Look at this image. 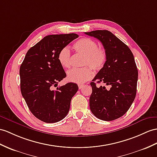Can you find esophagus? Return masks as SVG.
<instances>
[{"instance_id": "esophagus-1", "label": "esophagus", "mask_w": 157, "mask_h": 157, "mask_svg": "<svg viewBox=\"0 0 157 157\" xmlns=\"http://www.w3.org/2000/svg\"><path fill=\"white\" fill-rule=\"evenodd\" d=\"M83 87H84L83 85H78V89H82Z\"/></svg>"}]
</instances>
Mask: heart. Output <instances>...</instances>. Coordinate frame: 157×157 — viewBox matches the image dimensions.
Segmentation results:
<instances>
[{
    "label": "heart",
    "instance_id": "1",
    "mask_svg": "<svg viewBox=\"0 0 157 157\" xmlns=\"http://www.w3.org/2000/svg\"><path fill=\"white\" fill-rule=\"evenodd\" d=\"M73 47L76 52L85 55L82 64L90 66L94 71H100L105 66L107 54L106 50L99 47L98 43L90 38H82L74 44ZM58 60L63 68H68L71 65V51L68 47H64L58 53ZM89 67L81 68H72L67 72L68 81L82 84L93 76V71Z\"/></svg>",
    "mask_w": 157,
    "mask_h": 157
}]
</instances>
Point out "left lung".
<instances>
[{
	"instance_id": "obj_1",
	"label": "left lung",
	"mask_w": 157,
	"mask_h": 157,
	"mask_svg": "<svg viewBox=\"0 0 157 157\" xmlns=\"http://www.w3.org/2000/svg\"><path fill=\"white\" fill-rule=\"evenodd\" d=\"M85 33L100 40L107 54L105 66L90 82V110L101 120L117 119L128 111L136 97L138 70L135 58L128 46L109 30ZM94 82L105 86H97Z\"/></svg>"
}]
</instances>
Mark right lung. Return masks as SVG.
<instances>
[{
    "label": "right lung",
    "instance_id": "right-lung-1",
    "mask_svg": "<svg viewBox=\"0 0 157 157\" xmlns=\"http://www.w3.org/2000/svg\"><path fill=\"white\" fill-rule=\"evenodd\" d=\"M78 37L75 33L46 36L29 50L21 65L22 97L33 115L44 123H54L63 119L78 89L72 82L57 87L67 76L58 60V53ZM54 87H57L56 90Z\"/></svg>",
    "mask_w": 157,
    "mask_h": 157
}]
</instances>
